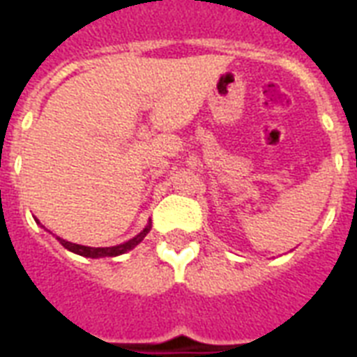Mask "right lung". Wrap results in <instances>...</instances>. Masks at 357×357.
I'll list each match as a JSON object with an SVG mask.
<instances>
[{
    "label": "right lung",
    "mask_w": 357,
    "mask_h": 357,
    "mask_svg": "<svg viewBox=\"0 0 357 357\" xmlns=\"http://www.w3.org/2000/svg\"><path fill=\"white\" fill-rule=\"evenodd\" d=\"M151 224H148L142 231H140L137 237H133L131 241L128 243L119 244V246H109V248H92V246H81V244H75V243H68V241H64V238L57 237L61 241L64 248H68L70 252H74V254H79V255H85V257H114V255H120V254H126L128 250L135 248L137 244L146 237V234L150 231Z\"/></svg>",
    "instance_id": "add662e5"
}]
</instances>
